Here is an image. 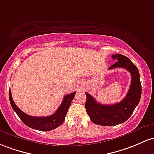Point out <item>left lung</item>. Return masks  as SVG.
I'll use <instances>...</instances> for the list:
<instances>
[{
    "instance_id": "8db88e82",
    "label": "left lung",
    "mask_w": 154,
    "mask_h": 154,
    "mask_svg": "<svg viewBox=\"0 0 154 154\" xmlns=\"http://www.w3.org/2000/svg\"><path fill=\"white\" fill-rule=\"evenodd\" d=\"M112 58L117 60V62L108 68L109 70L117 68H125L130 72L132 76L129 89L124 99L116 104L103 105L97 103L92 96L85 92V108L91 121L98 125L107 127L118 125L129 119L139 103L142 92L140 73L137 67L124 55L113 54Z\"/></svg>"
}]
</instances>
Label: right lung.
I'll list each match as a JSON object with an SVG mask.
<instances>
[{
    "label": "right lung",
    "mask_w": 154,
    "mask_h": 154,
    "mask_svg": "<svg viewBox=\"0 0 154 154\" xmlns=\"http://www.w3.org/2000/svg\"><path fill=\"white\" fill-rule=\"evenodd\" d=\"M75 94V92H72L71 94H67L64 97L63 103L54 114L49 116L37 117L31 116L26 114L24 112H22L14 102L11 91L9 90V92H8L10 103H11L12 108L16 112V113L22 121V122L30 128L37 129L39 131H44V132L56 129L57 127H58L63 123L65 116H66L67 112H68L70 105H71L72 100H73Z\"/></svg>",
    "instance_id": "right-lung-1"
}]
</instances>
